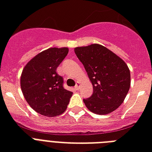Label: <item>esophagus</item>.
Listing matches in <instances>:
<instances>
[{"label":"esophagus","mask_w":152,"mask_h":152,"mask_svg":"<svg viewBox=\"0 0 152 152\" xmlns=\"http://www.w3.org/2000/svg\"><path fill=\"white\" fill-rule=\"evenodd\" d=\"M79 87H80V83H79V82H77V83H76V85H75V89H79Z\"/></svg>","instance_id":"esophagus-1"}]
</instances>
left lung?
Instances as JSON below:
<instances>
[{
    "mask_svg": "<svg viewBox=\"0 0 152 152\" xmlns=\"http://www.w3.org/2000/svg\"><path fill=\"white\" fill-rule=\"evenodd\" d=\"M75 52L93 85L92 96L83 99L87 109L100 115L114 111L123 103L130 88V71L126 63L99 44L76 48Z\"/></svg>",
    "mask_w": 152,
    "mask_h": 152,
    "instance_id": "8db88e82",
    "label": "left lung"
}]
</instances>
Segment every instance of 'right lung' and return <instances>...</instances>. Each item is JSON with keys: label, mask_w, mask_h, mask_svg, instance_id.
Instances as JSON below:
<instances>
[{"label": "right lung", "mask_w": 152, "mask_h": 152, "mask_svg": "<svg viewBox=\"0 0 152 152\" xmlns=\"http://www.w3.org/2000/svg\"><path fill=\"white\" fill-rule=\"evenodd\" d=\"M68 48H49L29 61L22 71L20 86L26 101L41 115L56 116L65 112L73 93L63 87L56 69Z\"/></svg>", "instance_id": "1"}]
</instances>
